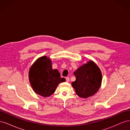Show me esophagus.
<instances>
[{
  "label": "esophagus",
  "mask_w": 130,
  "mask_h": 130,
  "mask_svg": "<svg viewBox=\"0 0 130 130\" xmlns=\"http://www.w3.org/2000/svg\"><path fill=\"white\" fill-rule=\"evenodd\" d=\"M66 80L67 82H69V77H66Z\"/></svg>",
  "instance_id": "1"
}]
</instances>
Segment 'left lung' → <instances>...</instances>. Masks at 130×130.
<instances>
[{
	"label": "left lung",
	"mask_w": 130,
	"mask_h": 130,
	"mask_svg": "<svg viewBox=\"0 0 130 130\" xmlns=\"http://www.w3.org/2000/svg\"><path fill=\"white\" fill-rule=\"evenodd\" d=\"M74 74L76 80L72 82V86L78 96L86 99L99 90L103 76L100 69L93 61L80 66Z\"/></svg>",
	"instance_id": "1"
}]
</instances>
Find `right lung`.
Here are the masks:
<instances>
[{"label": "right lung", "instance_id": "1", "mask_svg": "<svg viewBox=\"0 0 130 130\" xmlns=\"http://www.w3.org/2000/svg\"><path fill=\"white\" fill-rule=\"evenodd\" d=\"M52 62L49 57H40L31 66L29 71L30 84L34 91L45 98L52 95L58 84L66 81L64 78L61 77L57 69H53Z\"/></svg>", "mask_w": 130, "mask_h": 130}]
</instances>
